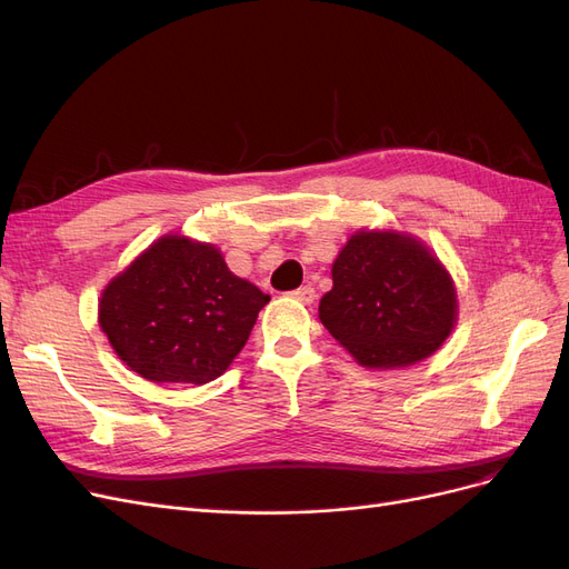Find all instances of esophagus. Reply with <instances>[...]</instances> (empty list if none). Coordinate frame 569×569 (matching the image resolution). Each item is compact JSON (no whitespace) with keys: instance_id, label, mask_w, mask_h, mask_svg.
I'll return each instance as SVG.
<instances>
[{"instance_id":"1","label":"esophagus","mask_w":569,"mask_h":569,"mask_svg":"<svg viewBox=\"0 0 569 569\" xmlns=\"http://www.w3.org/2000/svg\"><path fill=\"white\" fill-rule=\"evenodd\" d=\"M291 299H297L301 303H313L316 301V289L311 284H303L297 291H291Z\"/></svg>"}]
</instances>
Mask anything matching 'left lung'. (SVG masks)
<instances>
[{"label": "left lung", "mask_w": 569, "mask_h": 569, "mask_svg": "<svg viewBox=\"0 0 569 569\" xmlns=\"http://www.w3.org/2000/svg\"><path fill=\"white\" fill-rule=\"evenodd\" d=\"M320 322L366 368H406L451 335L458 301L451 274L416 237L360 230L332 263Z\"/></svg>", "instance_id": "1"}]
</instances>
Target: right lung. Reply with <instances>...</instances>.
<instances>
[{"label": "right lung", "mask_w": 569, "mask_h": 569, "mask_svg": "<svg viewBox=\"0 0 569 569\" xmlns=\"http://www.w3.org/2000/svg\"><path fill=\"white\" fill-rule=\"evenodd\" d=\"M268 301L213 244L166 234L101 291L99 325L144 380L206 385L244 349Z\"/></svg>", "instance_id": "1"}]
</instances>
